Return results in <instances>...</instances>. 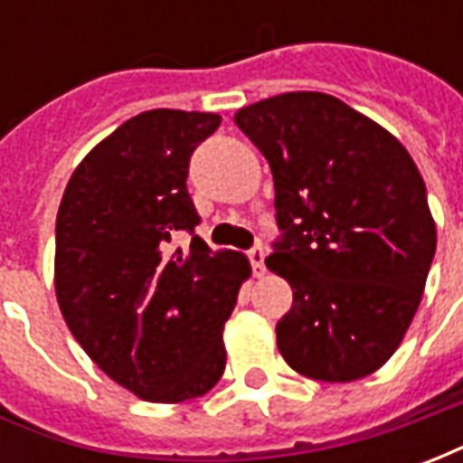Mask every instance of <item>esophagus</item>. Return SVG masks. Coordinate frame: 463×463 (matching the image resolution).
<instances>
[{"instance_id":"1","label":"esophagus","mask_w":463,"mask_h":463,"mask_svg":"<svg viewBox=\"0 0 463 463\" xmlns=\"http://www.w3.org/2000/svg\"><path fill=\"white\" fill-rule=\"evenodd\" d=\"M248 258H250L252 272H255V278H262L265 275V250H262V245H255L248 250Z\"/></svg>"}]
</instances>
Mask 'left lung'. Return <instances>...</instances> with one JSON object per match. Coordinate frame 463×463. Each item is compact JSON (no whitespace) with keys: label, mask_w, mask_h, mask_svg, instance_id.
I'll return each instance as SVG.
<instances>
[{"label":"left lung","mask_w":463,"mask_h":463,"mask_svg":"<svg viewBox=\"0 0 463 463\" xmlns=\"http://www.w3.org/2000/svg\"><path fill=\"white\" fill-rule=\"evenodd\" d=\"M235 123L268 158L282 238L265 260L290 282L278 349L295 372H377L417 315L437 250L427 188L407 148L320 91L262 99Z\"/></svg>","instance_id":"8db88e82"}]
</instances>
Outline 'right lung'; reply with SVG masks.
I'll use <instances>...</instances> for the list:
<instances>
[{"instance_id":"add662e5","label":"right lung","mask_w":463,"mask_h":463,"mask_svg":"<svg viewBox=\"0 0 463 463\" xmlns=\"http://www.w3.org/2000/svg\"><path fill=\"white\" fill-rule=\"evenodd\" d=\"M218 114L153 109L121 123L76 165L56 215L54 288L69 330L96 367L136 397H201L225 369L222 325L250 262L213 252L185 178Z\"/></svg>"}]
</instances>
